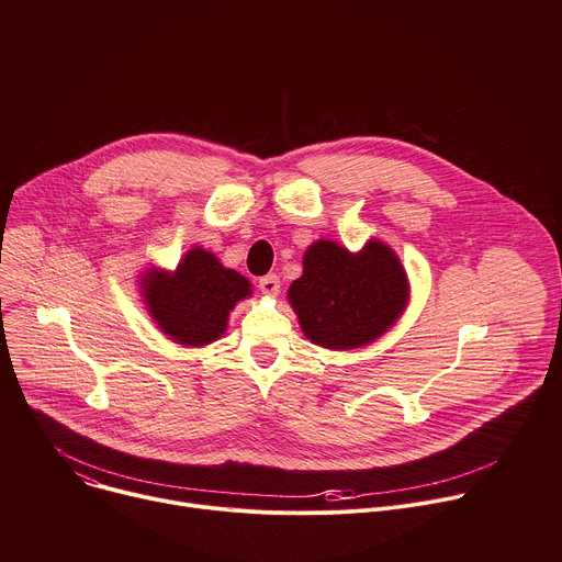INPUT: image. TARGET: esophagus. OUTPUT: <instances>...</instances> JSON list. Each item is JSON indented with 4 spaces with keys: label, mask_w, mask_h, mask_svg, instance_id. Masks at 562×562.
Listing matches in <instances>:
<instances>
[{
    "label": "esophagus",
    "mask_w": 562,
    "mask_h": 562,
    "mask_svg": "<svg viewBox=\"0 0 562 562\" xmlns=\"http://www.w3.org/2000/svg\"><path fill=\"white\" fill-rule=\"evenodd\" d=\"M258 286H260V291L265 293V295H278L280 293V278L278 276H265V278H260V282H258Z\"/></svg>",
    "instance_id": "esophagus-1"
}]
</instances>
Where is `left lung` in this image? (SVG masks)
<instances>
[{"label": "left lung", "instance_id": "1", "mask_svg": "<svg viewBox=\"0 0 562 562\" xmlns=\"http://www.w3.org/2000/svg\"><path fill=\"white\" fill-rule=\"evenodd\" d=\"M286 295L313 345L347 351L373 342L403 315L409 280L393 249L380 239H369L358 254L317 239L306 249L302 276Z\"/></svg>", "mask_w": 562, "mask_h": 562}]
</instances>
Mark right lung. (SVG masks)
<instances>
[{
  "label": "right lung",
  "mask_w": 562,
  "mask_h": 562,
  "mask_svg": "<svg viewBox=\"0 0 562 562\" xmlns=\"http://www.w3.org/2000/svg\"><path fill=\"white\" fill-rule=\"evenodd\" d=\"M142 293L150 317L173 342L204 347L226 331L231 308L251 295V282L193 247L173 273L148 269Z\"/></svg>",
  "instance_id": "add662e5"
}]
</instances>
